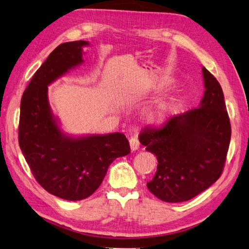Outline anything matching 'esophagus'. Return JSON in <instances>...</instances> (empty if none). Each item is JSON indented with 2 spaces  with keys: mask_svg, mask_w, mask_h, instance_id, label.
Returning a JSON list of instances; mask_svg holds the SVG:
<instances>
[{
  "mask_svg": "<svg viewBox=\"0 0 249 249\" xmlns=\"http://www.w3.org/2000/svg\"><path fill=\"white\" fill-rule=\"evenodd\" d=\"M129 145H130L131 152H135L139 148V146H140V144H139V141H138L137 138L132 137V138L129 139Z\"/></svg>",
  "mask_w": 249,
  "mask_h": 249,
  "instance_id": "34e87169",
  "label": "esophagus"
}]
</instances>
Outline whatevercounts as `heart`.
Here are the masks:
<instances>
[{
    "mask_svg": "<svg viewBox=\"0 0 249 249\" xmlns=\"http://www.w3.org/2000/svg\"><path fill=\"white\" fill-rule=\"evenodd\" d=\"M173 107H174V102L172 101L159 102L148 113V120L153 123H163L167 115L172 111Z\"/></svg>",
    "mask_w": 249,
    "mask_h": 249,
    "instance_id": "obj_1",
    "label": "heart"
}]
</instances>
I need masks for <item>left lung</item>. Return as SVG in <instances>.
Listing matches in <instances>:
<instances>
[{
  "label": "left lung",
  "instance_id": "obj_1",
  "mask_svg": "<svg viewBox=\"0 0 249 249\" xmlns=\"http://www.w3.org/2000/svg\"><path fill=\"white\" fill-rule=\"evenodd\" d=\"M205 93L198 108L170 118L159 128L143 129L139 140L158 160L146 186L166 203L190 200L221 177L231 126L222 87L203 68Z\"/></svg>",
  "mask_w": 249,
  "mask_h": 249
}]
</instances>
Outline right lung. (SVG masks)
Masks as SVG:
<instances>
[{
	"mask_svg": "<svg viewBox=\"0 0 249 249\" xmlns=\"http://www.w3.org/2000/svg\"><path fill=\"white\" fill-rule=\"evenodd\" d=\"M88 42H66L49 55L21 98L19 145L37 182L67 200H82L101 186L109 165L130 153L125 135L67 137L51 112L48 86L83 62Z\"/></svg>",
	"mask_w": 249,
	"mask_h": 249,
	"instance_id": "obj_1",
	"label": "right lung"
}]
</instances>
